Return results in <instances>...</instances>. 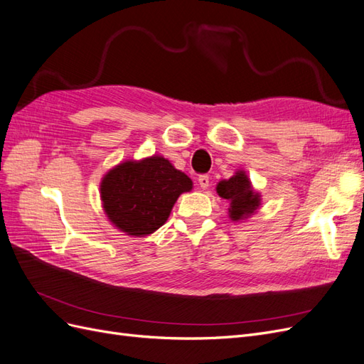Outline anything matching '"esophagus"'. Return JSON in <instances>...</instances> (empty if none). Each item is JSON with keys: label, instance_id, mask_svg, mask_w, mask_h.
Instances as JSON below:
<instances>
[{"label": "esophagus", "instance_id": "esophagus-1", "mask_svg": "<svg viewBox=\"0 0 364 364\" xmlns=\"http://www.w3.org/2000/svg\"><path fill=\"white\" fill-rule=\"evenodd\" d=\"M198 183H199V187H201V189H207V187L210 186V178H208V175H201V177L198 178Z\"/></svg>", "mask_w": 364, "mask_h": 364}]
</instances>
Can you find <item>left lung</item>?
Returning <instances> with one entry per match:
<instances>
[{
    "mask_svg": "<svg viewBox=\"0 0 364 364\" xmlns=\"http://www.w3.org/2000/svg\"><path fill=\"white\" fill-rule=\"evenodd\" d=\"M216 192L230 203L228 216L232 222H243L262 205V195L255 192L251 180L245 171L237 169L228 180H220L216 184Z\"/></svg>",
    "mask_w": 364,
    "mask_h": 364,
    "instance_id": "left-lung-1",
    "label": "left lung"
}]
</instances>
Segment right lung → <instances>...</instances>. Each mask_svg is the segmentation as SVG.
<instances>
[{
    "instance_id": "add662e5",
    "label": "right lung",
    "mask_w": 364,
    "mask_h": 364,
    "mask_svg": "<svg viewBox=\"0 0 364 364\" xmlns=\"http://www.w3.org/2000/svg\"><path fill=\"white\" fill-rule=\"evenodd\" d=\"M192 180L163 156L125 160L104 173L100 196L110 224L132 237H145L168 220Z\"/></svg>"
}]
</instances>
